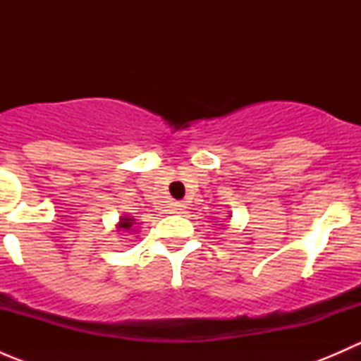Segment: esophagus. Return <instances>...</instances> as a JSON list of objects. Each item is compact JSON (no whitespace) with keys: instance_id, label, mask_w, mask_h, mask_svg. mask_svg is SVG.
<instances>
[{"instance_id":"esophagus-1","label":"esophagus","mask_w":361,"mask_h":361,"mask_svg":"<svg viewBox=\"0 0 361 361\" xmlns=\"http://www.w3.org/2000/svg\"><path fill=\"white\" fill-rule=\"evenodd\" d=\"M185 209V204L183 202H174L173 204V213H181Z\"/></svg>"}]
</instances>
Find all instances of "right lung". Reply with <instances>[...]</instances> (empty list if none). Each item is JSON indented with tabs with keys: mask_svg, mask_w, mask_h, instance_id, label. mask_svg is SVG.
Segmentation results:
<instances>
[{
	"mask_svg": "<svg viewBox=\"0 0 361 361\" xmlns=\"http://www.w3.org/2000/svg\"><path fill=\"white\" fill-rule=\"evenodd\" d=\"M134 227V218L130 216H122L118 221V228H123V231H133Z\"/></svg>",
	"mask_w": 361,
	"mask_h": 361,
	"instance_id": "add662e5",
	"label": "right lung"
}]
</instances>
